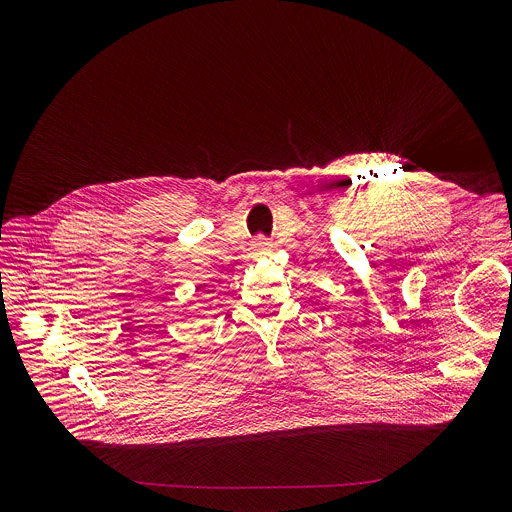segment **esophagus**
I'll return each mask as SVG.
<instances>
[{"label": "esophagus", "instance_id": "34e87169", "mask_svg": "<svg viewBox=\"0 0 512 512\" xmlns=\"http://www.w3.org/2000/svg\"><path fill=\"white\" fill-rule=\"evenodd\" d=\"M267 247V243H259V249H265Z\"/></svg>", "mask_w": 512, "mask_h": 512}]
</instances>
